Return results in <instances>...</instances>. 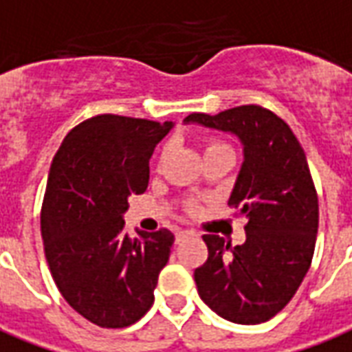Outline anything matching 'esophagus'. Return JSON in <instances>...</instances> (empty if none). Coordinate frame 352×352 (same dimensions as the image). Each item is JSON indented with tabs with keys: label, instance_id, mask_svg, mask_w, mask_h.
<instances>
[{
	"label": "esophagus",
	"instance_id": "obj_1",
	"mask_svg": "<svg viewBox=\"0 0 352 352\" xmlns=\"http://www.w3.org/2000/svg\"><path fill=\"white\" fill-rule=\"evenodd\" d=\"M196 235V231L194 229H179L175 233V241L177 242H181L184 241V239H188V236H194Z\"/></svg>",
	"mask_w": 352,
	"mask_h": 352
}]
</instances>
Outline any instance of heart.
<instances>
[{"label":"heart","instance_id":"b5f03b06","mask_svg":"<svg viewBox=\"0 0 352 352\" xmlns=\"http://www.w3.org/2000/svg\"><path fill=\"white\" fill-rule=\"evenodd\" d=\"M203 149H205V155H210V153H231V147H229L228 143L222 142V140H218V138H205V140H203ZM166 153H168V151L164 149L160 158H164ZM186 209H188V212H196L197 210L196 199H190V201L186 203Z\"/></svg>","mask_w":352,"mask_h":352}]
</instances>
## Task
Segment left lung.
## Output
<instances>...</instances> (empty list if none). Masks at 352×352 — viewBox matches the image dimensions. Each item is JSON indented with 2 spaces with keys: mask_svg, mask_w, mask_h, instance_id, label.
<instances>
[{
  "mask_svg": "<svg viewBox=\"0 0 352 352\" xmlns=\"http://www.w3.org/2000/svg\"><path fill=\"white\" fill-rule=\"evenodd\" d=\"M186 121L231 132L244 145L229 207L246 218V242L203 235L209 257L194 272L197 293L228 321H269L295 296L314 257L319 199L304 149L283 119L257 104Z\"/></svg>",
  "mask_w": 352,
  "mask_h": 352,
  "instance_id": "obj_1",
  "label": "left lung"
}]
</instances>
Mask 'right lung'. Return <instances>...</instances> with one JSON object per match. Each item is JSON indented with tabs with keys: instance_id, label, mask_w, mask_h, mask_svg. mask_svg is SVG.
<instances>
[{
	"instance_id": "obj_1",
	"label": "right lung",
	"mask_w": 352,
	"mask_h": 352,
	"mask_svg": "<svg viewBox=\"0 0 352 352\" xmlns=\"http://www.w3.org/2000/svg\"><path fill=\"white\" fill-rule=\"evenodd\" d=\"M173 123L102 113L76 124L52 160L41 209L44 254L59 293L102 329L134 324L155 302L175 241L169 229L132 236L129 197L149 184V160Z\"/></svg>"
}]
</instances>
